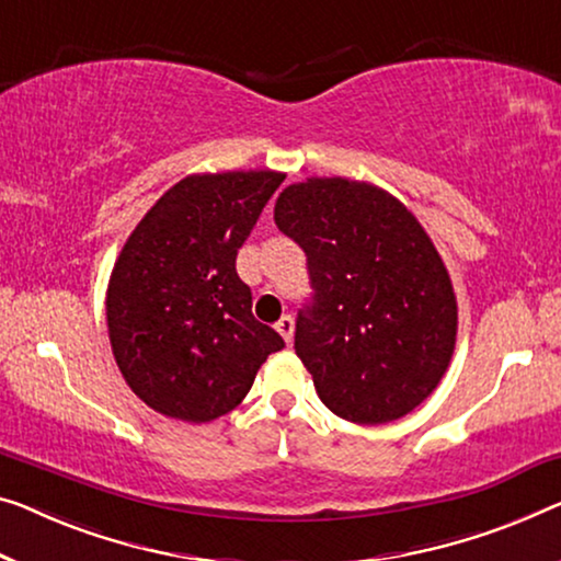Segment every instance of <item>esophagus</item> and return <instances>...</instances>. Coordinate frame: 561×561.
Wrapping results in <instances>:
<instances>
[{"label": "esophagus", "mask_w": 561, "mask_h": 561, "mask_svg": "<svg viewBox=\"0 0 561 561\" xmlns=\"http://www.w3.org/2000/svg\"><path fill=\"white\" fill-rule=\"evenodd\" d=\"M277 332L282 334V337H284V342H287V345H291V337H295V320H291L289 314H284L282 320L277 322Z\"/></svg>", "instance_id": "obj_1"}]
</instances>
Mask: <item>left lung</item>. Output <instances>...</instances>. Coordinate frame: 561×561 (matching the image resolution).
Returning a JSON list of instances; mask_svg holds the SVG:
<instances>
[{"label":"left lung","mask_w":561,"mask_h":561,"mask_svg":"<svg viewBox=\"0 0 561 561\" xmlns=\"http://www.w3.org/2000/svg\"><path fill=\"white\" fill-rule=\"evenodd\" d=\"M274 221L307 254L314 295L297 314L295 350L317 396L350 423L411 413L446 375L458 330L428 233L388 191L340 175L291 183Z\"/></svg>","instance_id":"1"}]
</instances>
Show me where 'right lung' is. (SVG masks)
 Here are the masks:
<instances>
[{"mask_svg": "<svg viewBox=\"0 0 561 561\" xmlns=\"http://www.w3.org/2000/svg\"><path fill=\"white\" fill-rule=\"evenodd\" d=\"M282 181L277 171L186 175L125 241L107 284V334L125 382L156 413L227 415L284 347L254 320L237 274V252Z\"/></svg>", "mask_w": 561, "mask_h": 561, "instance_id": "right-lung-1", "label": "right lung"}]
</instances>
